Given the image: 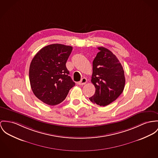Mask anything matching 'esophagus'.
Returning a JSON list of instances; mask_svg holds the SVG:
<instances>
[{
	"label": "esophagus",
	"instance_id": "1",
	"mask_svg": "<svg viewBox=\"0 0 158 158\" xmlns=\"http://www.w3.org/2000/svg\"><path fill=\"white\" fill-rule=\"evenodd\" d=\"M86 82H87L86 79L85 78V77H83V78L81 80V81H79V82L78 84L79 85H84V84H85L86 83Z\"/></svg>",
	"mask_w": 158,
	"mask_h": 158
}]
</instances>
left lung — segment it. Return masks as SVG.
I'll return each instance as SVG.
<instances>
[{
  "label": "left lung",
  "instance_id": "1",
  "mask_svg": "<svg viewBox=\"0 0 158 158\" xmlns=\"http://www.w3.org/2000/svg\"><path fill=\"white\" fill-rule=\"evenodd\" d=\"M100 50L93 62L91 82L96 88L95 94L89 99L100 106L108 105L123 91L125 85L124 72L116 56L105 48Z\"/></svg>",
  "mask_w": 158,
  "mask_h": 158
}]
</instances>
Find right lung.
<instances>
[{
  "mask_svg": "<svg viewBox=\"0 0 158 158\" xmlns=\"http://www.w3.org/2000/svg\"><path fill=\"white\" fill-rule=\"evenodd\" d=\"M72 49L61 44H50L39 50L31 61V86L43 103L51 106L60 104L75 85L65 65Z\"/></svg>",
  "mask_w": 158,
  "mask_h": 158,
  "instance_id": "1",
  "label": "right lung"
}]
</instances>
